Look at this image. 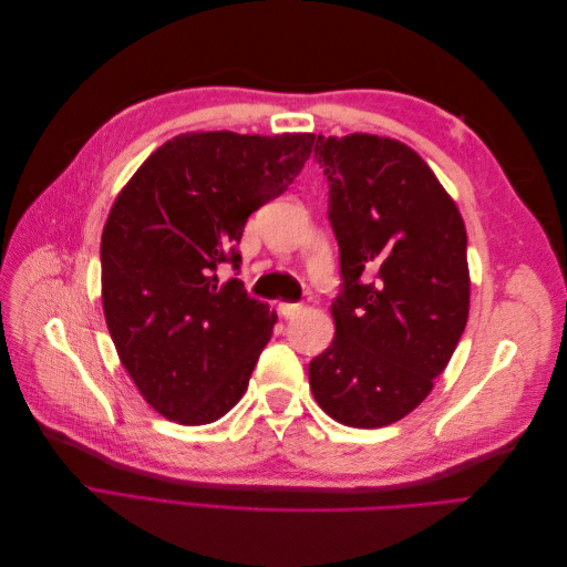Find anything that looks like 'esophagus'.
Instances as JSON below:
<instances>
[{"instance_id": "34e87169", "label": "esophagus", "mask_w": 567, "mask_h": 567, "mask_svg": "<svg viewBox=\"0 0 567 567\" xmlns=\"http://www.w3.org/2000/svg\"><path fill=\"white\" fill-rule=\"evenodd\" d=\"M279 315L284 317V319H290V317H296L300 310H302V305H296V302H279Z\"/></svg>"}]
</instances>
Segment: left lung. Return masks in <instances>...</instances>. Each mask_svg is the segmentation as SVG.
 Listing matches in <instances>:
<instances>
[{"label":"left lung","mask_w":567,"mask_h":567,"mask_svg":"<svg viewBox=\"0 0 567 567\" xmlns=\"http://www.w3.org/2000/svg\"><path fill=\"white\" fill-rule=\"evenodd\" d=\"M315 158L329 179L346 290L310 388L338 423L383 427L431 394L466 329V225L433 169L398 140L319 134Z\"/></svg>","instance_id":"left-lung-1"}]
</instances>
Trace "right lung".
<instances>
[{
  "label": "right lung",
  "instance_id": "1",
  "mask_svg": "<svg viewBox=\"0 0 567 567\" xmlns=\"http://www.w3.org/2000/svg\"><path fill=\"white\" fill-rule=\"evenodd\" d=\"M315 134L184 132L117 194L101 234V302L120 362L167 421L205 425L244 398L277 323L238 279L248 217L281 196Z\"/></svg>",
  "mask_w": 567,
  "mask_h": 567
}]
</instances>
